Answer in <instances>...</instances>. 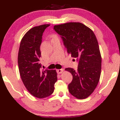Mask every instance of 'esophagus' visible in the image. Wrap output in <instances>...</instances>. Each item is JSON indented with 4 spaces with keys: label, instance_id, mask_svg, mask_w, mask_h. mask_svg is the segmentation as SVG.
<instances>
[{
    "label": "esophagus",
    "instance_id": "1",
    "mask_svg": "<svg viewBox=\"0 0 120 120\" xmlns=\"http://www.w3.org/2000/svg\"><path fill=\"white\" fill-rule=\"evenodd\" d=\"M63 71H64V69H60L56 70V72H57L58 74H60L63 72Z\"/></svg>",
    "mask_w": 120,
    "mask_h": 120
}]
</instances>
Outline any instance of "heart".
Instances as JSON below:
<instances>
[{"instance_id":"1","label":"heart","mask_w":120,"mask_h":120,"mask_svg":"<svg viewBox=\"0 0 120 120\" xmlns=\"http://www.w3.org/2000/svg\"><path fill=\"white\" fill-rule=\"evenodd\" d=\"M54 37H56V36H54Z\"/></svg>"}]
</instances>
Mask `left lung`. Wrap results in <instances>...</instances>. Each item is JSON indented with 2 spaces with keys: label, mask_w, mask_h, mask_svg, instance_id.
<instances>
[{
  "label": "left lung",
  "mask_w": 120,
  "mask_h": 120,
  "mask_svg": "<svg viewBox=\"0 0 120 120\" xmlns=\"http://www.w3.org/2000/svg\"><path fill=\"white\" fill-rule=\"evenodd\" d=\"M53 29L60 35L68 53L78 63L76 71L65 69L72 75L69 92L78 99L86 98L94 92L101 76V59L96 36L90 28L76 22L55 25Z\"/></svg>",
  "instance_id": "obj_1"
}]
</instances>
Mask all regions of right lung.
<instances>
[{
	"instance_id": "1",
	"label": "right lung",
	"mask_w": 120,
	"mask_h": 120,
	"mask_svg": "<svg viewBox=\"0 0 120 120\" xmlns=\"http://www.w3.org/2000/svg\"><path fill=\"white\" fill-rule=\"evenodd\" d=\"M50 25L44 24L30 30L22 38L18 55L19 71L23 84L33 96L39 98L51 95L57 80L56 70H42L40 63L42 35Z\"/></svg>"
}]
</instances>
